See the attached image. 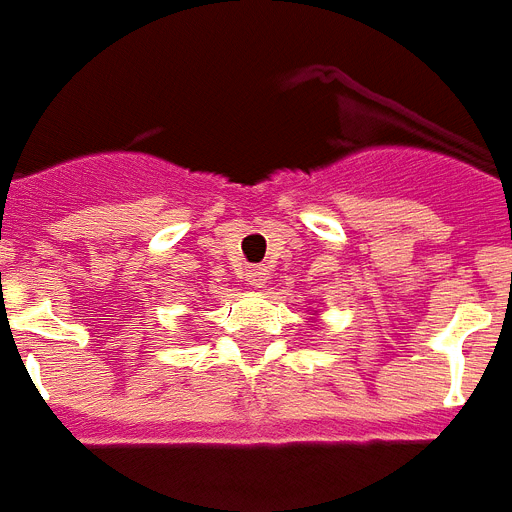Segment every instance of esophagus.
Instances as JSON below:
<instances>
[{
    "label": "esophagus",
    "instance_id": "34e87169",
    "mask_svg": "<svg viewBox=\"0 0 512 512\" xmlns=\"http://www.w3.org/2000/svg\"><path fill=\"white\" fill-rule=\"evenodd\" d=\"M269 280L267 267H248L245 269V282L251 285V288H264Z\"/></svg>",
    "mask_w": 512,
    "mask_h": 512
}]
</instances>
